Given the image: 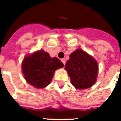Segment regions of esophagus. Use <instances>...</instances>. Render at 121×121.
Instances as JSON below:
<instances>
[{
    "label": "esophagus",
    "mask_w": 121,
    "mask_h": 121,
    "mask_svg": "<svg viewBox=\"0 0 121 121\" xmlns=\"http://www.w3.org/2000/svg\"><path fill=\"white\" fill-rule=\"evenodd\" d=\"M61 62L63 63V65H65V59H61Z\"/></svg>",
    "instance_id": "esophagus-1"
}]
</instances>
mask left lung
<instances>
[{
    "label": "left lung",
    "mask_w": 121,
    "mask_h": 121,
    "mask_svg": "<svg viewBox=\"0 0 121 121\" xmlns=\"http://www.w3.org/2000/svg\"><path fill=\"white\" fill-rule=\"evenodd\" d=\"M98 68L96 61L80 48L71 54L65 64L71 84L78 89L89 88L95 83Z\"/></svg>",
    "instance_id": "8db88e82"
}]
</instances>
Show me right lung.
<instances>
[{
    "label": "right lung",
    "mask_w": 121,
    "mask_h": 121,
    "mask_svg": "<svg viewBox=\"0 0 121 121\" xmlns=\"http://www.w3.org/2000/svg\"><path fill=\"white\" fill-rule=\"evenodd\" d=\"M63 67L57 58L39 50L25 57L22 64V73L28 83L37 88H43L50 84L54 71Z\"/></svg>",
    "instance_id": "right-lung-1"
}]
</instances>
